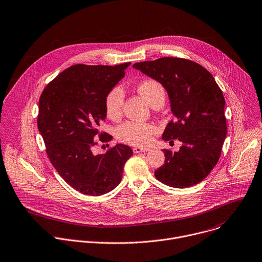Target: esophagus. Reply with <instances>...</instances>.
Here are the masks:
<instances>
[{
    "mask_svg": "<svg viewBox=\"0 0 262 262\" xmlns=\"http://www.w3.org/2000/svg\"><path fill=\"white\" fill-rule=\"evenodd\" d=\"M149 150H150L149 148H143V147H135V148L133 149L134 153H141V152H147V151H149Z\"/></svg>",
    "mask_w": 262,
    "mask_h": 262,
    "instance_id": "1",
    "label": "esophagus"
}]
</instances>
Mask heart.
<instances>
[{
	"mask_svg": "<svg viewBox=\"0 0 262 262\" xmlns=\"http://www.w3.org/2000/svg\"><path fill=\"white\" fill-rule=\"evenodd\" d=\"M138 93L153 108L157 105H163L165 93L160 83L154 80H146L137 87ZM124 101L123 91L119 86L111 89L105 97V110L108 118L117 120L122 114ZM156 133V127L151 123L126 121L120 124L116 129L117 138L124 143L135 146H146Z\"/></svg>",
	"mask_w": 262,
	"mask_h": 262,
	"instance_id": "obj_1",
	"label": "heart"
}]
</instances>
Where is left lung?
I'll list each match as a JSON object with an SVG mask.
<instances>
[{
	"label": "left lung",
	"instance_id": "1",
	"mask_svg": "<svg viewBox=\"0 0 262 262\" xmlns=\"http://www.w3.org/2000/svg\"><path fill=\"white\" fill-rule=\"evenodd\" d=\"M133 68L159 82L166 91L173 120L162 139H178V152L163 149L165 160L154 175L175 188L203 181L217 164L227 134L225 100L212 74L201 64L178 57L137 62Z\"/></svg>",
	"mask_w": 262,
	"mask_h": 262
}]
</instances>
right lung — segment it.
Here are the masks:
<instances>
[{"mask_svg":"<svg viewBox=\"0 0 262 262\" xmlns=\"http://www.w3.org/2000/svg\"><path fill=\"white\" fill-rule=\"evenodd\" d=\"M129 64L72 66L58 74L40 97L38 128L47 155L59 176L83 194L99 196L113 190L133 155L132 148L123 144L105 154L93 153L97 135L102 141L108 140L100 130L107 116L105 97Z\"/></svg>","mask_w":262,"mask_h":262,"instance_id":"right-lung-1","label":"right lung"}]
</instances>
